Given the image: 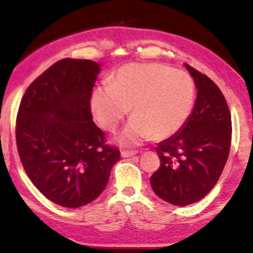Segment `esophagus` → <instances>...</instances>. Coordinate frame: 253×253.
Here are the masks:
<instances>
[{"label":"esophagus","instance_id":"obj_1","mask_svg":"<svg viewBox=\"0 0 253 253\" xmlns=\"http://www.w3.org/2000/svg\"><path fill=\"white\" fill-rule=\"evenodd\" d=\"M135 154H137V151H126V150H124V151H121V157L128 158L134 156Z\"/></svg>","mask_w":253,"mask_h":253}]
</instances>
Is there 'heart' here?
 I'll use <instances>...</instances> for the list:
<instances>
[{
  "instance_id": "b5f03b06",
  "label": "heart",
  "mask_w": 253,
  "mask_h": 253,
  "mask_svg": "<svg viewBox=\"0 0 253 253\" xmlns=\"http://www.w3.org/2000/svg\"><path fill=\"white\" fill-rule=\"evenodd\" d=\"M196 87L192 78L165 63H129L110 78L109 85L91 95V113L97 124L114 132L129 113L133 118L116 137L122 146L161 140L179 132L192 113Z\"/></svg>"
}]
</instances>
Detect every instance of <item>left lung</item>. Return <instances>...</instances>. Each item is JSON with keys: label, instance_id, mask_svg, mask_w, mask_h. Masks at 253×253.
<instances>
[{"label": "left lung", "instance_id": "1", "mask_svg": "<svg viewBox=\"0 0 253 253\" xmlns=\"http://www.w3.org/2000/svg\"><path fill=\"white\" fill-rule=\"evenodd\" d=\"M197 88L196 103L179 132L158 144L160 168L150 177L154 192L185 207L203 199L217 182L229 155L232 120L217 85L186 65Z\"/></svg>", "mask_w": 253, "mask_h": 253}]
</instances>
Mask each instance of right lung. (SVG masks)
<instances>
[{"label": "right lung", "instance_id": "add662e5", "mask_svg": "<svg viewBox=\"0 0 253 253\" xmlns=\"http://www.w3.org/2000/svg\"><path fill=\"white\" fill-rule=\"evenodd\" d=\"M101 65L63 59L26 90L16 118V145L25 171L52 203L80 208L99 196L120 160L104 145L90 99Z\"/></svg>", "mask_w": 253, "mask_h": 253}]
</instances>
